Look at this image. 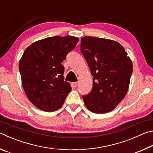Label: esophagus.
<instances>
[{
	"instance_id": "34e87169",
	"label": "esophagus",
	"mask_w": 153,
	"mask_h": 153,
	"mask_svg": "<svg viewBox=\"0 0 153 153\" xmlns=\"http://www.w3.org/2000/svg\"><path fill=\"white\" fill-rule=\"evenodd\" d=\"M72 84H73V86L74 87H77V85H78V83H77V82H74V83H72Z\"/></svg>"
}]
</instances>
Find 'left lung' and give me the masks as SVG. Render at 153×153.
Here are the masks:
<instances>
[{"label":"left lung","mask_w":153,"mask_h":153,"mask_svg":"<svg viewBox=\"0 0 153 153\" xmlns=\"http://www.w3.org/2000/svg\"><path fill=\"white\" fill-rule=\"evenodd\" d=\"M80 50L93 76L92 91L82 97L84 104L94 113L110 112L128 92L132 62L120 43L105 38L83 37Z\"/></svg>","instance_id":"1"}]
</instances>
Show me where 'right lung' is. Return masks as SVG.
Masks as SVG:
<instances>
[{"mask_svg": "<svg viewBox=\"0 0 153 153\" xmlns=\"http://www.w3.org/2000/svg\"><path fill=\"white\" fill-rule=\"evenodd\" d=\"M78 38L53 36L32 43L19 63L23 88L32 104L52 112L60 108L71 90L64 81L62 62L76 47Z\"/></svg>", "mask_w": 153, "mask_h": 153, "instance_id": "right-lung-1", "label": "right lung"}]
</instances>
